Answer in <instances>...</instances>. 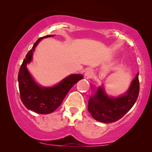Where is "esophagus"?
<instances>
[{
  "label": "esophagus",
  "instance_id": "esophagus-1",
  "mask_svg": "<svg viewBox=\"0 0 152 152\" xmlns=\"http://www.w3.org/2000/svg\"><path fill=\"white\" fill-rule=\"evenodd\" d=\"M93 75H94L93 71L91 70V69H88V70L85 72L84 78H86V79H88V78H91L92 76H93Z\"/></svg>",
  "mask_w": 152,
  "mask_h": 152
}]
</instances>
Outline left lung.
<instances>
[{"mask_svg":"<svg viewBox=\"0 0 152 152\" xmlns=\"http://www.w3.org/2000/svg\"><path fill=\"white\" fill-rule=\"evenodd\" d=\"M139 93V73L127 91L117 97L109 96L104 86H99L89 98L88 110L94 119L103 123L118 121L132 109Z\"/></svg>","mask_w":152,"mask_h":152,"instance_id":"obj_1","label":"left lung"}]
</instances>
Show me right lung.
Returning <instances> with one entry per match:
<instances>
[{
	"mask_svg": "<svg viewBox=\"0 0 152 152\" xmlns=\"http://www.w3.org/2000/svg\"><path fill=\"white\" fill-rule=\"evenodd\" d=\"M53 35L38 38L32 48L26 54L18 73V87L20 99L28 109L38 114H48L53 112L61 104L66 94L75 83L83 78L81 74H71L53 86L45 87L36 83L27 69L33 58V53L38 43Z\"/></svg>",
	"mask_w": 152,
	"mask_h": 152,
	"instance_id": "add662e5",
	"label": "right lung"
}]
</instances>
